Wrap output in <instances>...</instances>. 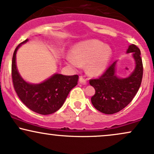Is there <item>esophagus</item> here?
<instances>
[{"label": "esophagus", "instance_id": "34e87169", "mask_svg": "<svg viewBox=\"0 0 154 154\" xmlns=\"http://www.w3.org/2000/svg\"><path fill=\"white\" fill-rule=\"evenodd\" d=\"M79 82L82 83V84H83V85H85L86 83H87V79H86L85 78H84V77H83L82 76L79 77Z\"/></svg>", "mask_w": 154, "mask_h": 154}]
</instances>
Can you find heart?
Wrapping results in <instances>:
<instances>
[{
  "instance_id": "obj_1",
  "label": "heart",
  "mask_w": 154,
  "mask_h": 154,
  "mask_svg": "<svg viewBox=\"0 0 154 154\" xmlns=\"http://www.w3.org/2000/svg\"><path fill=\"white\" fill-rule=\"evenodd\" d=\"M112 51L108 45L98 40H89L77 43L72 50V56L67 61L72 66L79 67L88 64L90 75H99L106 68L110 61Z\"/></svg>"
}]
</instances>
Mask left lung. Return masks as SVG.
<instances>
[{
	"instance_id": "obj_1",
	"label": "left lung",
	"mask_w": 154,
	"mask_h": 154,
	"mask_svg": "<svg viewBox=\"0 0 154 154\" xmlns=\"http://www.w3.org/2000/svg\"><path fill=\"white\" fill-rule=\"evenodd\" d=\"M135 61V68L127 78H119L115 74L116 61L111 64L99 78L90 79V85L95 88L91 102L98 111L106 114L119 112L132 101L142 82L143 67L140 51L135 45L129 46Z\"/></svg>"
}]
</instances>
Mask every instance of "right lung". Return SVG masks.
I'll return each mask as SVG.
<instances>
[{
    "mask_svg": "<svg viewBox=\"0 0 154 154\" xmlns=\"http://www.w3.org/2000/svg\"><path fill=\"white\" fill-rule=\"evenodd\" d=\"M28 40L16 48L11 63V76L14 90L19 99L32 111L43 115L56 112L62 106L67 95L78 82V75L66 76L55 74L40 84H30L22 78L16 65L18 48Z\"/></svg>",
    "mask_w": 154,
    "mask_h": 154,
    "instance_id": "obj_1",
    "label": "right lung"
}]
</instances>
